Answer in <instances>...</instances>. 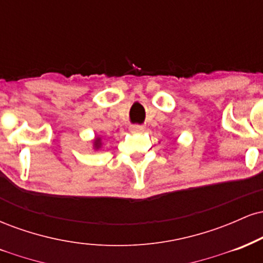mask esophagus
I'll use <instances>...</instances> for the list:
<instances>
[{
    "label": "esophagus",
    "mask_w": 263,
    "mask_h": 263,
    "mask_svg": "<svg viewBox=\"0 0 263 263\" xmlns=\"http://www.w3.org/2000/svg\"><path fill=\"white\" fill-rule=\"evenodd\" d=\"M129 129H131V132H141L144 131V127L141 125H131L129 126Z\"/></svg>",
    "instance_id": "esophagus-1"
}]
</instances>
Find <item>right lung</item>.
Returning <instances> with one entry per match:
<instances>
[{
    "instance_id": "right-lung-1",
    "label": "right lung",
    "mask_w": 263,
    "mask_h": 263,
    "mask_svg": "<svg viewBox=\"0 0 263 263\" xmlns=\"http://www.w3.org/2000/svg\"><path fill=\"white\" fill-rule=\"evenodd\" d=\"M101 146V138L100 137H96L95 141H93V147H95V149H99Z\"/></svg>"
}]
</instances>
